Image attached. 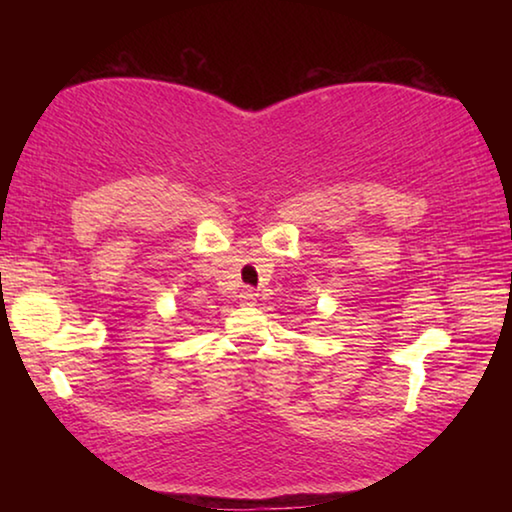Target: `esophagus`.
Listing matches in <instances>:
<instances>
[{
    "instance_id": "esophagus-1",
    "label": "esophagus",
    "mask_w": 512,
    "mask_h": 512,
    "mask_svg": "<svg viewBox=\"0 0 512 512\" xmlns=\"http://www.w3.org/2000/svg\"><path fill=\"white\" fill-rule=\"evenodd\" d=\"M241 302H244V305H248V307H253L255 302H257V293L253 291V289H244L241 291Z\"/></svg>"
}]
</instances>
